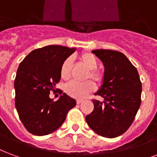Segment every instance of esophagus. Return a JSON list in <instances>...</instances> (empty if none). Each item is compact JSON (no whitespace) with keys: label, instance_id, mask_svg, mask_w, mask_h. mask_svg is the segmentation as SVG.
<instances>
[{"label":"esophagus","instance_id":"34e87169","mask_svg":"<svg viewBox=\"0 0 157 157\" xmlns=\"http://www.w3.org/2000/svg\"><path fill=\"white\" fill-rule=\"evenodd\" d=\"M83 102V100L82 99H77L76 100V102H77V104H80L81 102Z\"/></svg>","mask_w":157,"mask_h":157}]
</instances>
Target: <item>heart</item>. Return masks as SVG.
Here are the masks:
<instances>
[{
    "instance_id": "b5f03b06",
    "label": "heart",
    "mask_w": 157,
    "mask_h": 157,
    "mask_svg": "<svg viewBox=\"0 0 157 157\" xmlns=\"http://www.w3.org/2000/svg\"><path fill=\"white\" fill-rule=\"evenodd\" d=\"M78 60L80 63L84 66L86 69H88L86 74V79L92 78L98 84H100L103 80V74L96 68L98 66V59L91 53H83L78 56ZM72 70V60L71 59H66L63 61L60 67V77L63 80H69L71 77ZM95 86L94 83L90 81H85L83 83H77V82H71L65 86L66 94L74 98L82 99L84 98L88 94L94 91Z\"/></svg>"
}]
</instances>
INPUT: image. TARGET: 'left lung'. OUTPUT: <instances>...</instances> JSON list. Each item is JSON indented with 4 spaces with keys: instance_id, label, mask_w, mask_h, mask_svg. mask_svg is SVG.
Wrapping results in <instances>:
<instances>
[{
    "instance_id": "left-lung-1",
    "label": "left lung",
    "mask_w": 157,
    "mask_h": 157,
    "mask_svg": "<svg viewBox=\"0 0 157 157\" xmlns=\"http://www.w3.org/2000/svg\"><path fill=\"white\" fill-rule=\"evenodd\" d=\"M104 66L103 80L93 100L94 109L86 116L92 130L100 136L113 138L130 128L141 106V83L137 69L122 53L111 49L93 50Z\"/></svg>"
}]
</instances>
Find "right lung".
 I'll use <instances>...</instances> for the list:
<instances>
[{
    "label": "right lung",
    "instance_id": "obj_1",
    "mask_svg": "<svg viewBox=\"0 0 157 157\" xmlns=\"http://www.w3.org/2000/svg\"><path fill=\"white\" fill-rule=\"evenodd\" d=\"M76 50L60 45H48L33 50L20 63L15 79L16 108L29 132L44 136L54 132L65 121L76 101L63 94L54 102L50 91L60 80V67Z\"/></svg>",
    "mask_w": 157,
    "mask_h": 157
}]
</instances>
